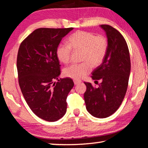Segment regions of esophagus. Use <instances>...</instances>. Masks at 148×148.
<instances>
[{
  "instance_id": "1",
  "label": "esophagus",
  "mask_w": 148,
  "mask_h": 148,
  "mask_svg": "<svg viewBox=\"0 0 148 148\" xmlns=\"http://www.w3.org/2000/svg\"><path fill=\"white\" fill-rule=\"evenodd\" d=\"M82 82V81H79V80H74V85H77L80 84Z\"/></svg>"
}]
</instances>
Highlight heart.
<instances>
[{
	"label": "heart",
	"instance_id": "heart-1",
	"mask_svg": "<svg viewBox=\"0 0 148 148\" xmlns=\"http://www.w3.org/2000/svg\"><path fill=\"white\" fill-rule=\"evenodd\" d=\"M69 46L60 45L57 49V56L60 61L68 64L72 50L82 51L81 61L83 63L73 64L64 69L63 74L70 78L78 80L87 76L92 68L101 65L108 50V40L102 35H95L90 32L79 31L69 36Z\"/></svg>",
	"mask_w": 148,
	"mask_h": 148
}]
</instances>
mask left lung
Instances as JSON below:
<instances>
[{
  "mask_svg": "<svg viewBox=\"0 0 148 148\" xmlns=\"http://www.w3.org/2000/svg\"><path fill=\"white\" fill-rule=\"evenodd\" d=\"M100 27L106 34L108 50L102 64L92 72L91 77L101 81L95 88L84 82L86 109L97 118H106L113 114L122 103L128 86L131 59L128 46L120 32L108 25Z\"/></svg>",
  "mask_w": 148,
  "mask_h": 148,
  "instance_id": "8db88e82",
  "label": "left lung"
}]
</instances>
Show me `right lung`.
<instances>
[{"label": "right lung", "mask_w": 148, "mask_h": 148, "mask_svg": "<svg viewBox=\"0 0 148 148\" xmlns=\"http://www.w3.org/2000/svg\"><path fill=\"white\" fill-rule=\"evenodd\" d=\"M72 29H36L18 50L17 69L22 94L34 114L45 121H56L66 114V98L74 82L69 77L58 79L61 65L57 49Z\"/></svg>", "instance_id": "1"}]
</instances>
